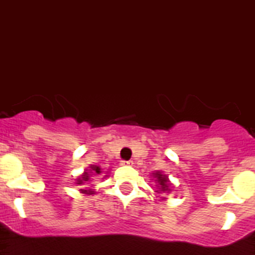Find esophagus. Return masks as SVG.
<instances>
[{
    "mask_svg": "<svg viewBox=\"0 0 255 255\" xmlns=\"http://www.w3.org/2000/svg\"><path fill=\"white\" fill-rule=\"evenodd\" d=\"M132 164H133V161H130V160H128V161L122 160V161H121V165H123V166H130Z\"/></svg>",
    "mask_w": 255,
    "mask_h": 255,
    "instance_id": "obj_1",
    "label": "esophagus"
}]
</instances>
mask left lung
<instances>
[{"mask_svg": "<svg viewBox=\"0 0 255 255\" xmlns=\"http://www.w3.org/2000/svg\"><path fill=\"white\" fill-rule=\"evenodd\" d=\"M153 176L156 178V183H157V193H165V192H170V185L171 183L169 182V179L165 174H162L161 171H156L153 174Z\"/></svg>", "mask_w": 255, "mask_h": 255, "instance_id": "obj_1", "label": "left lung"}]
</instances>
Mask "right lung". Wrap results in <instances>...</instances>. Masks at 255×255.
Masks as SVG:
<instances>
[{
	"mask_svg": "<svg viewBox=\"0 0 255 255\" xmlns=\"http://www.w3.org/2000/svg\"><path fill=\"white\" fill-rule=\"evenodd\" d=\"M102 173V169H100V166H96V165H91L90 166V170H86L84 174H82L81 176H80L79 179H77V183L76 184H84V183H89L91 180V176L93 175H98V174ZM82 192V193L85 194H94L95 192H94L93 189H80Z\"/></svg>",
	"mask_w": 255,
	"mask_h": 255,
	"instance_id": "1",
	"label": "right lung"
}]
</instances>
